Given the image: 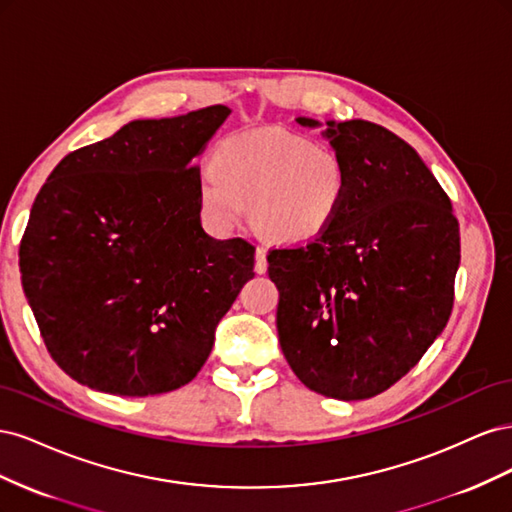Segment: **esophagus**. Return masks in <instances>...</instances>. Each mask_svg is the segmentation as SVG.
Returning a JSON list of instances; mask_svg holds the SVG:
<instances>
[{"label": "esophagus", "mask_w": 512, "mask_h": 512, "mask_svg": "<svg viewBox=\"0 0 512 512\" xmlns=\"http://www.w3.org/2000/svg\"><path fill=\"white\" fill-rule=\"evenodd\" d=\"M256 273H267L269 262H267V250L265 247H256V262H254Z\"/></svg>", "instance_id": "esophagus-1"}]
</instances>
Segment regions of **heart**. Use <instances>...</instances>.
I'll list each match as a JSON object with an SVG mask.
<instances>
[{
  "label": "heart",
  "mask_w": 512,
  "mask_h": 512,
  "mask_svg": "<svg viewBox=\"0 0 512 512\" xmlns=\"http://www.w3.org/2000/svg\"><path fill=\"white\" fill-rule=\"evenodd\" d=\"M350 175L331 147L280 128L232 134L215 149L200 179L205 218L222 230L243 222L250 203L262 235L301 243L322 235L344 209Z\"/></svg>",
  "instance_id": "obj_1"
}]
</instances>
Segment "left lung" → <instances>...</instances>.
<instances>
[{
  "label": "left lung",
  "instance_id": "left-lung-1",
  "mask_svg": "<svg viewBox=\"0 0 512 512\" xmlns=\"http://www.w3.org/2000/svg\"><path fill=\"white\" fill-rule=\"evenodd\" d=\"M327 126L348 166L346 205L322 235L273 247L267 260L294 376L324 397L356 401L391 389L444 331L459 222L438 179L399 136L363 119Z\"/></svg>",
  "mask_w": 512,
  "mask_h": 512
}]
</instances>
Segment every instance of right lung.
I'll use <instances>...</instances> for the list:
<instances>
[{
	"instance_id": "right-lung-1",
	"label": "right lung",
	"mask_w": 512,
	"mask_h": 512,
	"mask_svg": "<svg viewBox=\"0 0 512 512\" xmlns=\"http://www.w3.org/2000/svg\"><path fill=\"white\" fill-rule=\"evenodd\" d=\"M230 108L130 121L76 149L40 188L19 247L44 346L89 389L147 397L188 384L254 277V245L200 224V166Z\"/></svg>"
}]
</instances>
